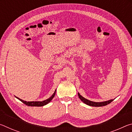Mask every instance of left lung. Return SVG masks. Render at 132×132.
Listing matches in <instances>:
<instances>
[{
  "label": "left lung",
  "mask_w": 132,
  "mask_h": 132,
  "mask_svg": "<svg viewBox=\"0 0 132 132\" xmlns=\"http://www.w3.org/2000/svg\"><path fill=\"white\" fill-rule=\"evenodd\" d=\"M78 95H79V97L81 101L87 105L90 106H105L106 105L109 104V103H111L112 101H113V100H109V101H105V102H93V101H91L90 100H88L86 99V98H84L83 97H82L81 95H80L79 93H78Z\"/></svg>",
  "instance_id": "left-lung-1"
}]
</instances>
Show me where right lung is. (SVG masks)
Here are the masks:
<instances>
[{"instance_id":"1","label":"right lung","mask_w":132,"mask_h":132,"mask_svg":"<svg viewBox=\"0 0 132 132\" xmlns=\"http://www.w3.org/2000/svg\"><path fill=\"white\" fill-rule=\"evenodd\" d=\"M56 91L54 92V93L53 94V95L51 96L50 98H49L48 99L46 100H44L43 101H32V102H27L26 101H24V100H22L21 99H20L19 98L17 97V98H18L20 101H21L22 102H23L24 104H25L26 105L28 106H42L44 105H45L47 104H48L49 102H50L51 100L53 99V98L55 97V93H56Z\"/></svg>"}]
</instances>
